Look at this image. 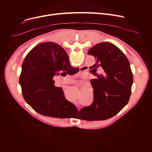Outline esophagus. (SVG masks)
Masks as SVG:
<instances>
[{
  "mask_svg": "<svg viewBox=\"0 0 152 152\" xmlns=\"http://www.w3.org/2000/svg\"><path fill=\"white\" fill-rule=\"evenodd\" d=\"M83 68H81V69H82ZM84 71H85V70H84V71H83V73H84Z\"/></svg>",
  "mask_w": 152,
  "mask_h": 152,
  "instance_id": "esophagus-1",
  "label": "esophagus"
}]
</instances>
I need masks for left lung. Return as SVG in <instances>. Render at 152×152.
I'll return each instance as SVG.
<instances>
[{
  "label": "left lung",
  "instance_id": "1",
  "mask_svg": "<svg viewBox=\"0 0 152 152\" xmlns=\"http://www.w3.org/2000/svg\"><path fill=\"white\" fill-rule=\"evenodd\" d=\"M87 53L96 60L92 70L97 79L91 81L94 101L80 112L88 121L105 120L118 114L129 102L133 83L130 63L118 47L109 42L96 44ZM98 67L104 73L98 75Z\"/></svg>",
  "mask_w": 152,
  "mask_h": 152
}]
</instances>
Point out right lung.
Instances as JSON below:
<instances>
[{"mask_svg": "<svg viewBox=\"0 0 152 152\" xmlns=\"http://www.w3.org/2000/svg\"><path fill=\"white\" fill-rule=\"evenodd\" d=\"M66 51L57 44L47 42L35 46L22 64L20 84L25 101L39 114L54 118H69L78 112L65 97L62 88L54 85L53 77L61 72L75 74Z\"/></svg>", "mask_w": 152, "mask_h": 152, "instance_id": "1", "label": "right lung"}]
</instances>
